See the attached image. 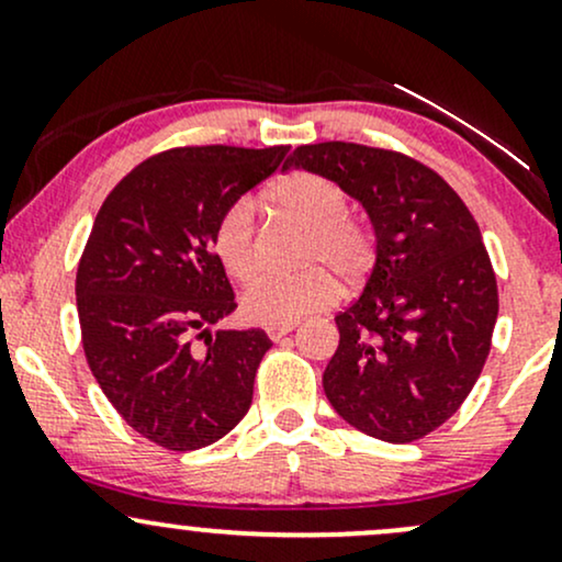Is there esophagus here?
I'll return each instance as SVG.
<instances>
[{
    "label": "esophagus",
    "instance_id": "1",
    "mask_svg": "<svg viewBox=\"0 0 562 562\" xmlns=\"http://www.w3.org/2000/svg\"><path fill=\"white\" fill-rule=\"evenodd\" d=\"M293 327H295V325H269V327H267V335H269V338H272V340H282L288 333H293Z\"/></svg>",
    "mask_w": 562,
    "mask_h": 562
}]
</instances>
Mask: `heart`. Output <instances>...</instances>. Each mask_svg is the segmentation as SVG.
<instances>
[{"mask_svg": "<svg viewBox=\"0 0 562 562\" xmlns=\"http://www.w3.org/2000/svg\"><path fill=\"white\" fill-rule=\"evenodd\" d=\"M267 200L274 211L308 227L303 248L306 263H327L344 280H359L367 272L372 261L370 232L346 214L348 192L338 182L314 171H293L267 192ZM214 250L232 280L248 282L259 272L254 205L248 200H237L218 218ZM335 295V277L325 267H314L301 274L259 277L243 293L240 306L245 317L261 325H293L325 308Z\"/></svg>", "mask_w": 562, "mask_h": 562, "instance_id": "1", "label": "heart"}]
</instances>
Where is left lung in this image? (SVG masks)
Returning <instances> with one entry per match:
<instances>
[{
	"label": "left lung",
	"instance_id": "8db88e82",
	"mask_svg": "<svg viewBox=\"0 0 562 562\" xmlns=\"http://www.w3.org/2000/svg\"><path fill=\"white\" fill-rule=\"evenodd\" d=\"M290 166L338 182L375 232L362 295L335 317L327 402L367 436L417 441L460 409L492 348L499 301L479 224L436 171L398 153L319 142L295 147Z\"/></svg>",
	"mask_w": 562,
	"mask_h": 562
}]
</instances>
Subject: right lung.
Returning <instances> with one entry per match:
<instances>
[{"mask_svg":"<svg viewBox=\"0 0 562 562\" xmlns=\"http://www.w3.org/2000/svg\"><path fill=\"white\" fill-rule=\"evenodd\" d=\"M288 150L160 153L126 173L94 218L76 274L83 353L115 412L158 447H209L250 409L272 340L259 327L211 333L237 306L214 229ZM198 329L205 349L189 340Z\"/></svg>","mask_w":562,"mask_h":562,"instance_id":"obj_1","label":"right lung"}]
</instances>
